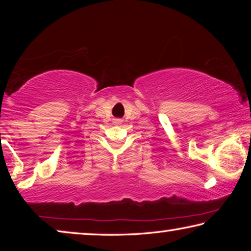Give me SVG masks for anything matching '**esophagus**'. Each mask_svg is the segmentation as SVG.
I'll return each instance as SVG.
<instances>
[{"label": "esophagus", "mask_w": 251, "mask_h": 251, "mask_svg": "<svg viewBox=\"0 0 251 251\" xmlns=\"http://www.w3.org/2000/svg\"><path fill=\"white\" fill-rule=\"evenodd\" d=\"M114 123H115V124H122V121L121 120H115V122H114Z\"/></svg>", "instance_id": "1"}]
</instances>
